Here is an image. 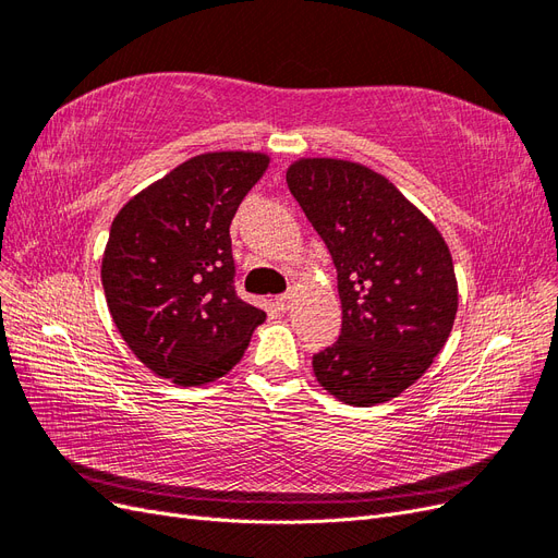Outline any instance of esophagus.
Instances as JSON below:
<instances>
[{
	"label": "esophagus",
	"mask_w": 558,
	"mask_h": 558,
	"mask_svg": "<svg viewBox=\"0 0 558 558\" xmlns=\"http://www.w3.org/2000/svg\"><path fill=\"white\" fill-rule=\"evenodd\" d=\"M293 300H295V295H293V293H283V295H279V298H277V307H279L281 312L291 310V307H293Z\"/></svg>",
	"instance_id": "34e87169"
}]
</instances>
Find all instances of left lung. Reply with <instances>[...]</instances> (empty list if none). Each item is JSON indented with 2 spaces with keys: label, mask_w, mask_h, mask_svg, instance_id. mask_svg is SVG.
<instances>
[{
  "label": "left lung",
  "mask_w": 558,
  "mask_h": 558,
  "mask_svg": "<svg viewBox=\"0 0 558 558\" xmlns=\"http://www.w3.org/2000/svg\"><path fill=\"white\" fill-rule=\"evenodd\" d=\"M286 183L330 251L342 300L340 340L312 359L318 384L356 408L400 396L440 353L459 310L445 238L365 165L302 158Z\"/></svg>",
  "instance_id": "left-lung-1"
}]
</instances>
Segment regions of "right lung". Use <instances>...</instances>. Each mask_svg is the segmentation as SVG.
Segmentation results:
<instances>
[{
    "label": "right lung",
    "instance_id": "right-lung-1",
    "mask_svg": "<svg viewBox=\"0 0 558 558\" xmlns=\"http://www.w3.org/2000/svg\"><path fill=\"white\" fill-rule=\"evenodd\" d=\"M267 165L246 150L195 156L113 218L102 258L107 305L158 377L199 386L228 375L265 320L234 291L230 223Z\"/></svg>",
    "mask_w": 558,
    "mask_h": 558
}]
</instances>
